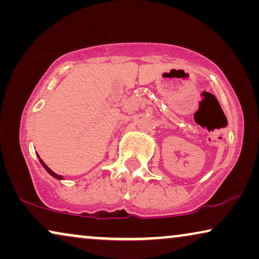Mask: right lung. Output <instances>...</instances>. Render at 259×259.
Segmentation results:
<instances>
[{
  "label": "right lung",
  "instance_id": "add662e5",
  "mask_svg": "<svg viewBox=\"0 0 259 259\" xmlns=\"http://www.w3.org/2000/svg\"><path fill=\"white\" fill-rule=\"evenodd\" d=\"M37 158H38V160H40V162H41V165H42V166H44V167H45V169H46V171H47V172L49 173V175H51L52 177H54V178H55V179H59V180H63V179H65V178H63V177H62V176H59V175H56V173H55V172H53V171H52V169H51V168H49V167H48V166H47V165H46L44 161H42V159H40V157H38V155H37Z\"/></svg>",
  "mask_w": 259,
  "mask_h": 259
}]
</instances>
